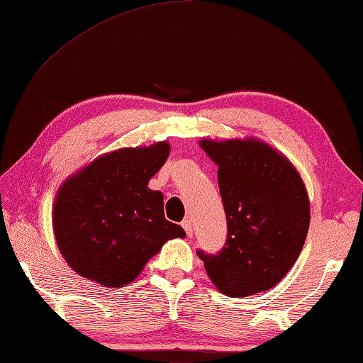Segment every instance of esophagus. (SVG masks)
<instances>
[{
  "label": "esophagus",
  "mask_w": 363,
  "mask_h": 363,
  "mask_svg": "<svg viewBox=\"0 0 363 363\" xmlns=\"http://www.w3.org/2000/svg\"><path fill=\"white\" fill-rule=\"evenodd\" d=\"M182 227H184V230H186L187 237H192L194 235V224H192V220H190L189 218L182 220Z\"/></svg>",
  "instance_id": "esophagus-1"
}]
</instances>
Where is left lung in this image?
Instances as JSON below:
<instances>
[{
	"label": "left lung",
	"instance_id": "obj_1",
	"mask_svg": "<svg viewBox=\"0 0 363 363\" xmlns=\"http://www.w3.org/2000/svg\"><path fill=\"white\" fill-rule=\"evenodd\" d=\"M199 144L219 168L227 218L223 251H199L208 277L232 298L267 291L290 272L309 230V195L301 174L284 153L257 138Z\"/></svg>",
	"mask_w": 363,
	"mask_h": 363
}]
</instances>
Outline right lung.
<instances>
[{
    "label": "right lung",
    "mask_w": 363,
    "mask_h": 363,
    "mask_svg": "<svg viewBox=\"0 0 363 363\" xmlns=\"http://www.w3.org/2000/svg\"><path fill=\"white\" fill-rule=\"evenodd\" d=\"M167 140L102 153L62 182L52 205L60 255L78 275L120 288L139 277L181 225L164 219L163 194L149 189L169 155Z\"/></svg>",
    "instance_id": "right-lung-1"
}]
</instances>
